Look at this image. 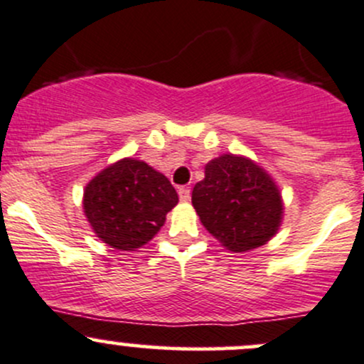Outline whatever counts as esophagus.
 Segmentation results:
<instances>
[{"label": "esophagus", "mask_w": 364, "mask_h": 364, "mask_svg": "<svg viewBox=\"0 0 364 364\" xmlns=\"http://www.w3.org/2000/svg\"><path fill=\"white\" fill-rule=\"evenodd\" d=\"M178 193H179V200L181 202H188L191 198V191L188 186H181V188L178 190Z\"/></svg>", "instance_id": "obj_1"}]
</instances>
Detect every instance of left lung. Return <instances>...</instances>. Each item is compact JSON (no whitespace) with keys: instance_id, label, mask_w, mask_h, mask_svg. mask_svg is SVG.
I'll list each match as a JSON object with an SVG mask.
<instances>
[{"instance_id":"8db88e82","label":"left lung","mask_w":364,"mask_h":364,"mask_svg":"<svg viewBox=\"0 0 364 364\" xmlns=\"http://www.w3.org/2000/svg\"><path fill=\"white\" fill-rule=\"evenodd\" d=\"M191 203L207 231L231 252L264 245L282 221V197L269 176L249 159L228 154L207 164Z\"/></svg>"}]
</instances>
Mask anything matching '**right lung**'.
<instances>
[{
	"instance_id": "obj_1",
	"label": "right lung",
	"mask_w": 364,
	"mask_h": 364,
	"mask_svg": "<svg viewBox=\"0 0 364 364\" xmlns=\"http://www.w3.org/2000/svg\"><path fill=\"white\" fill-rule=\"evenodd\" d=\"M178 193L149 164L124 159L90 181L85 213L95 233L119 250H134L155 237Z\"/></svg>"
}]
</instances>
